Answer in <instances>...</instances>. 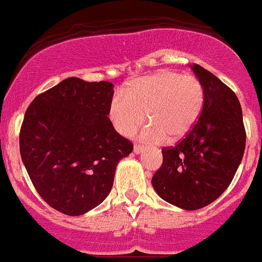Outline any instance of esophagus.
I'll return each mask as SVG.
<instances>
[{
  "mask_svg": "<svg viewBox=\"0 0 262 262\" xmlns=\"http://www.w3.org/2000/svg\"><path fill=\"white\" fill-rule=\"evenodd\" d=\"M145 151V148H143V146L141 145H134V152L136 154H141Z\"/></svg>",
  "mask_w": 262,
  "mask_h": 262,
  "instance_id": "1",
  "label": "esophagus"
}]
</instances>
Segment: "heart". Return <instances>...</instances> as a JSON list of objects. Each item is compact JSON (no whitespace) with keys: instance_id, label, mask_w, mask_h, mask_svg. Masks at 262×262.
Listing matches in <instances>:
<instances>
[{"instance_id":"1","label":"heart","mask_w":262,"mask_h":262,"mask_svg":"<svg viewBox=\"0 0 262 262\" xmlns=\"http://www.w3.org/2000/svg\"><path fill=\"white\" fill-rule=\"evenodd\" d=\"M204 89L196 77L172 70L129 82L110 103V119L123 136H132L146 121L143 138L152 142L182 139L194 129L204 108Z\"/></svg>"}]
</instances>
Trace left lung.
I'll use <instances>...</instances> for the list:
<instances>
[{
	"instance_id": "obj_1",
	"label": "left lung",
	"mask_w": 262,
	"mask_h": 262,
	"mask_svg": "<svg viewBox=\"0 0 262 262\" xmlns=\"http://www.w3.org/2000/svg\"><path fill=\"white\" fill-rule=\"evenodd\" d=\"M192 70L204 89V108L185 138L163 147V164L151 181L161 199L186 211L211 204L229 187L246 148L235 93L202 66Z\"/></svg>"
}]
</instances>
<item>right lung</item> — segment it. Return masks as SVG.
I'll return each instance as SVG.
<instances>
[{
  "mask_svg": "<svg viewBox=\"0 0 262 262\" xmlns=\"http://www.w3.org/2000/svg\"><path fill=\"white\" fill-rule=\"evenodd\" d=\"M114 85L68 77L41 93L27 108L20 156L36 191L68 216L101 204L114 185L120 159L133 143L108 119Z\"/></svg>",
  "mask_w": 262,
  "mask_h": 262,
  "instance_id": "obj_1",
  "label": "right lung"
}]
</instances>
